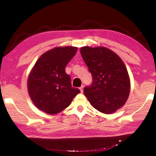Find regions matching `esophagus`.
I'll use <instances>...</instances> for the list:
<instances>
[{
    "label": "esophagus",
    "mask_w": 156,
    "mask_h": 156,
    "mask_svg": "<svg viewBox=\"0 0 156 156\" xmlns=\"http://www.w3.org/2000/svg\"><path fill=\"white\" fill-rule=\"evenodd\" d=\"M83 88H84V86L83 85L81 86L80 87V90L81 92H83Z\"/></svg>",
    "instance_id": "34e87169"
}]
</instances>
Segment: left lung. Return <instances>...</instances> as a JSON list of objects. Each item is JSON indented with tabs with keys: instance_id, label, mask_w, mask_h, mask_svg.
<instances>
[{
	"instance_id": "left-lung-1",
	"label": "left lung",
	"mask_w": 156,
	"mask_h": 156,
	"mask_svg": "<svg viewBox=\"0 0 156 156\" xmlns=\"http://www.w3.org/2000/svg\"><path fill=\"white\" fill-rule=\"evenodd\" d=\"M80 54L93 77L91 85L84 88V96L99 112H116L130 92V79L122 59L104 47H83Z\"/></svg>"
}]
</instances>
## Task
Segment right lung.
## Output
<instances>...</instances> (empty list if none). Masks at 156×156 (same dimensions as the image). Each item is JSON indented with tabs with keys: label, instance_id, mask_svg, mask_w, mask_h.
Listing matches in <instances>:
<instances>
[{
	"label": "right lung",
	"instance_id": "add662e5",
	"mask_svg": "<svg viewBox=\"0 0 156 156\" xmlns=\"http://www.w3.org/2000/svg\"><path fill=\"white\" fill-rule=\"evenodd\" d=\"M75 47H58L49 50L37 60L29 75L27 87L33 103L49 114H56L72 103L80 92L73 88L65 67L75 56Z\"/></svg>",
	"mask_w": 156,
	"mask_h": 156
}]
</instances>
